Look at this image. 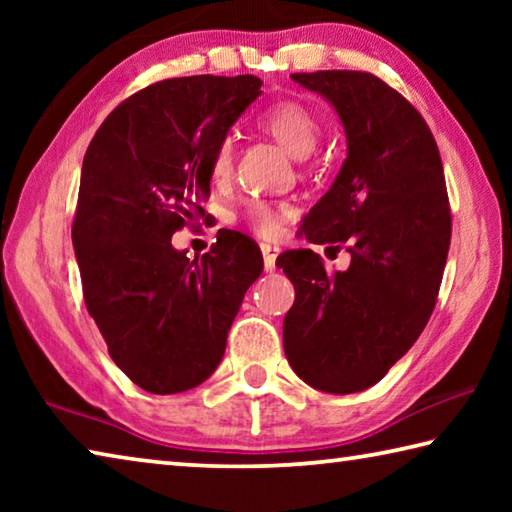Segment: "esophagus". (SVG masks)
Listing matches in <instances>:
<instances>
[{"mask_svg":"<svg viewBox=\"0 0 512 512\" xmlns=\"http://www.w3.org/2000/svg\"><path fill=\"white\" fill-rule=\"evenodd\" d=\"M259 250H262L266 273H273L275 271V259H277V253H280V248L273 246V244H259Z\"/></svg>","mask_w":512,"mask_h":512,"instance_id":"34e87169","label":"esophagus"}]
</instances>
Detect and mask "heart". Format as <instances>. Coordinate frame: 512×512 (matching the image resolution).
Returning a JSON list of instances; mask_svg holds the SVG:
<instances>
[{
	"mask_svg": "<svg viewBox=\"0 0 512 512\" xmlns=\"http://www.w3.org/2000/svg\"><path fill=\"white\" fill-rule=\"evenodd\" d=\"M257 128L268 137H273L284 151L298 160L309 158L316 151L320 135H323L318 117L298 101L273 103L271 108H266L257 117ZM232 171H235V140L228 135L216 144L210 158L212 185L223 187L232 178ZM293 214H296V210L287 201L268 203L262 198H248L239 212V221L255 235L271 239L280 235L284 223L293 219Z\"/></svg>",
	"mask_w": 512,
	"mask_h": 512,
	"instance_id": "b5f03b06",
	"label": "heart"
}]
</instances>
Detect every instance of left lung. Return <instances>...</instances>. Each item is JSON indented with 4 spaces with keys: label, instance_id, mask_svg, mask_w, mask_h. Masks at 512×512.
Returning a JSON list of instances; mask_svg holds the SVG:
<instances>
[{
    "label": "left lung",
    "instance_id": "obj_1",
    "mask_svg": "<svg viewBox=\"0 0 512 512\" xmlns=\"http://www.w3.org/2000/svg\"><path fill=\"white\" fill-rule=\"evenodd\" d=\"M339 112L348 158L302 221L311 244L352 255L327 273L314 250L277 257L296 289L284 318V354L325 393L366 391L418 341L436 307L452 214L443 162L427 121L375 74H291Z\"/></svg>",
    "mask_w": 512,
    "mask_h": 512
}]
</instances>
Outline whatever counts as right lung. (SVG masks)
<instances>
[{
  "label": "right lung",
  "instance_id": "right-lung-1",
  "mask_svg": "<svg viewBox=\"0 0 512 512\" xmlns=\"http://www.w3.org/2000/svg\"><path fill=\"white\" fill-rule=\"evenodd\" d=\"M259 94L250 74L158 81L121 101L85 151L72 223L85 307L112 361L153 395L212 375L262 275L257 244L235 230L196 259L171 246L205 219L212 153Z\"/></svg>",
  "mask_w": 512,
  "mask_h": 512
}]
</instances>
